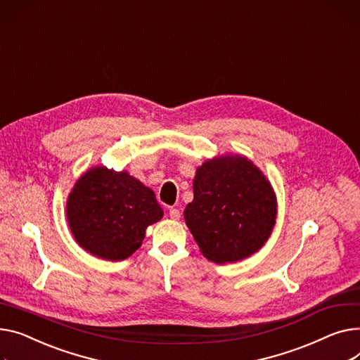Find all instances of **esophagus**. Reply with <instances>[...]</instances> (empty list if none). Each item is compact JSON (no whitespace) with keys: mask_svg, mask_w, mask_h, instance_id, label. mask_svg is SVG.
I'll return each mask as SVG.
<instances>
[{"mask_svg":"<svg viewBox=\"0 0 360 360\" xmlns=\"http://www.w3.org/2000/svg\"><path fill=\"white\" fill-rule=\"evenodd\" d=\"M169 217L172 220H179L181 219V211L178 208H171L169 210Z\"/></svg>","mask_w":360,"mask_h":360,"instance_id":"34e87169","label":"esophagus"}]
</instances>
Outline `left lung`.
<instances>
[{"label":"left lung","mask_w":360,"mask_h":360,"mask_svg":"<svg viewBox=\"0 0 360 360\" xmlns=\"http://www.w3.org/2000/svg\"><path fill=\"white\" fill-rule=\"evenodd\" d=\"M193 188L184 219L204 257L224 265L265 246L276 221V194L250 159L233 153L207 159Z\"/></svg>","instance_id":"left-lung-1"}]
</instances>
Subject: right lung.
<instances>
[{"label": "right lung", "instance_id": "obj_1", "mask_svg": "<svg viewBox=\"0 0 360 360\" xmlns=\"http://www.w3.org/2000/svg\"><path fill=\"white\" fill-rule=\"evenodd\" d=\"M163 217L153 191L127 171L92 166L66 200V221L75 242L88 253L118 262L143 243L146 229Z\"/></svg>", "mask_w": 360, "mask_h": 360}]
</instances>
